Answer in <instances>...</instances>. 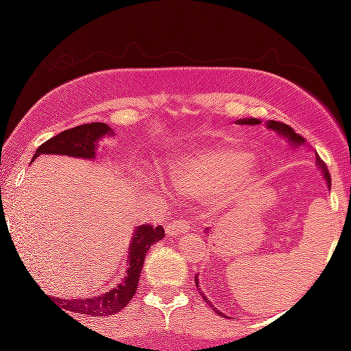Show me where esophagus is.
<instances>
[{
	"instance_id": "obj_1",
	"label": "esophagus",
	"mask_w": 351,
	"mask_h": 351,
	"mask_svg": "<svg viewBox=\"0 0 351 351\" xmlns=\"http://www.w3.org/2000/svg\"><path fill=\"white\" fill-rule=\"evenodd\" d=\"M189 231V224L183 219H176L171 221L170 224L167 226V232L168 236H176V234H184V232Z\"/></svg>"
}]
</instances>
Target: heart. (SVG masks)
Masks as SVG:
<instances>
[{
    "instance_id": "obj_1",
    "label": "heart",
    "mask_w": 351,
    "mask_h": 351,
    "mask_svg": "<svg viewBox=\"0 0 351 351\" xmlns=\"http://www.w3.org/2000/svg\"><path fill=\"white\" fill-rule=\"evenodd\" d=\"M259 160L231 145H215L173 160L168 183L186 198L209 196L213 206H224L241 195L259 175Z\"/></svg>"
}]
</instances>
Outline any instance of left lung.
<instances>
[{
	"mask_svg": "<svg viewBox=\"0 0 351 351\" xmlns=\"http://www.w3.org/2000/svg\"><path fill=\"white\" fill-rule=\"evenodd\" d=\"M236 123H237V125H259L261 120H257V119H239V120H236ZM265 125H267L269 130H274V132H276V134H279L280 136H285V138L289 140V143H291L292 147H300V145H305V138H304V136H300L299 134H295V132L292 130V127H289L287 123L276 122V120H269V122L265 123ZM317 167L320 168L322 175H324L325 181H327V186H328V188L332 186V180H330V173H328V170H327V165L322 162L320 156H317ZM206 231H208V229H206ZM195 282H196V287H199L198 274H196ZM201 295H203V299L208 302V297L204 295V293H201ZM215 310H216V308H215ZM216 312L219 313L221 317H228V315H224V313H221L219 310H216Z\"/></svg>",
	"mask_w": 351,
	"mask_h": 351,
	"instance_id": "8db88e82",
	"label": "left lung"
}]
</instances>
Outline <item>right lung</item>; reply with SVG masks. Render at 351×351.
I'll return each instance as SVG.
<instances>
[{"instance_id":"right-lung-1","label":"right lung","mask_w":351,"mask_h":351,"mask_svg":"<svg viewBox=\"0 0 351 351\" xmlns=\"http://www.w3.org/2000/svg\"><path fill=\"white\" fill-rule=\"evenodd\" d=\"M112 135H115L114 130L107 123L92 122L79 125V127L60 132L59 135L44 142L36 150L33 160L38 158L39 155H67L74 156V158L92 160L95 158L99 140ZM163 236L165 231L162 226L153 228L150 224L138 226L134 231L130 245H128L127 269H125L123 277L115 282L110 291L95 297H80V299L69 300L54 297V300H58L59 307H64L72 313H79V315L86 313V315L100 318L120 312L135 295L148 249L152 247V244L162 241Z\"/></svg>"}]
</instances>
